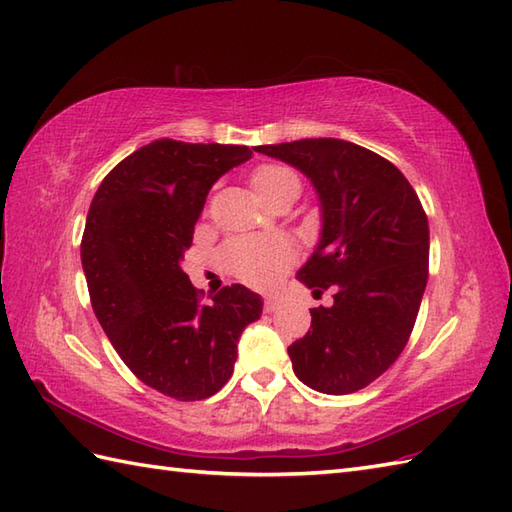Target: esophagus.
<instances>
[{
	"label": "esophagus",
	"mask_w": 512,
	"mask_h": 512,
	"mask_svg": "<svg viewBox=\"0 0 512 512\" xmlns=\"http://www.w3.org/2000/svg\"><path fill=\"white\" fill-rule=\"evenodd\" d=\"M281 303H284V301H281L279 297H266L264 299V312H277L281 308Z\"/></svg>",
	"instance_id": "obj_1"
}]
</instances>
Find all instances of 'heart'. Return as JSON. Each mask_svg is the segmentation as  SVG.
<instances>
[{"label":"heart","instance_id":"1","mask_svg":"<svg viewBox=\"0 0 512 512\" xmlns=\"http://www.w3.org/2000/svg\"><path fill=\"white\" fill-rule=\"evenodd\" d=\"M250 184L270 206L295 202L301 193L299 176L284 165L257 167L250 173ZM220 259L228 275L248 286L270 288L295 264L297 250L284 237H233L220 250Z\"/></svg>","mask_w":512,"mask_h":512}]
</instances>
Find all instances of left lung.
Here are the masks:
<instances>
[{"label": "left lung", "mask_w": 512, "mask_h": 512, "mask_svg": "<svg viewBox=\"0 0 512 512\" xmlns=\"http://www.w3.org/2000/svg\"><path fill=\"white\" fill-rule=\"evenodd\" d=\"M255 151L312 180L323 211L321 242L297 277L330 308L288 347L297 378L321 394L367 387L396 363L429 277V222L398 167L339 138H303Z\"/></svg>", "instance_id": "obj_1"}]
</instances>
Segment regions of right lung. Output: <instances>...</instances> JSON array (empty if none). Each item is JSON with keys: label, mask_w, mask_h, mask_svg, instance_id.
<instances>
[{"label": "right lung", "mask_w": 512, "mask_h": 512, "mask_svg": "<svg viewBox=\"0 0 512 512\" xmlns=\"http://www.w3.org/2000/svg\"><path fill=\"white\" fill-rule=\"evenodd\" d=\"M250 156L244 145L154 140L107 173L85 220L96 319L138 380L182 402L228 383L239 334L262 314L259 295L239 284L202 303L180 266L213 182Z\"/></svg>", "instance_id": "obj_1"}]
</instances>
